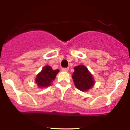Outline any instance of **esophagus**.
<instances>
[{
	"label": "esophagus",
	"instance_id": "1",
	"mask_svg": "<svg viewBox=\"0 0 130 130\" xmlns=\"http://www.w3.org/2000/svg\"><path fill=\"white\" fill-rule=\"evenodd\" d=\"M62 72H68V68H62Z\"/></svg>",
	"mask_w": 130,
	"mask_h": 130
}]
</instances>
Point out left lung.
Instances as JSON below:
<instances>
[{
    "label": "left lung",
    "mask_w": 130,
    "mask_h": 130,
    "mask_svg": "<svg viewBox=\"0 0 130 130\" xmlns=\"http://www.w3.org/2000/svg\"><path fill=\"white\" fill-rule=\"evenodd\" d=\"M74 70L75 71L72 75V79L76 88L81 91L90 89L94 85V80L88 69L83 65H79L75 66Z\"/></svg>",
    "instance_id": "1"
}]
</instances>
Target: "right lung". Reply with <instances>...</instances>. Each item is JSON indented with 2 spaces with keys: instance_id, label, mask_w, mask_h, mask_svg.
<instances>
[{
  "instance_id": "right-lung-1",
  "label": "right lung",
  "mask_w": 130,
  "mask_h": 130,
  "mask_svg": "<svg viewBox=\"0 0 130 130\" xmlns=\"http://www.w3.org/2000/svg\"><path fill=\"white\" fill-rule=\"evenodd\" d=\"M58 72V70H53L51 66H44L41 72H40L36 77V83H37L38 86L41 88L49 87L51 85V83L55 79Z\"/></svg>"
}]
</instances>
